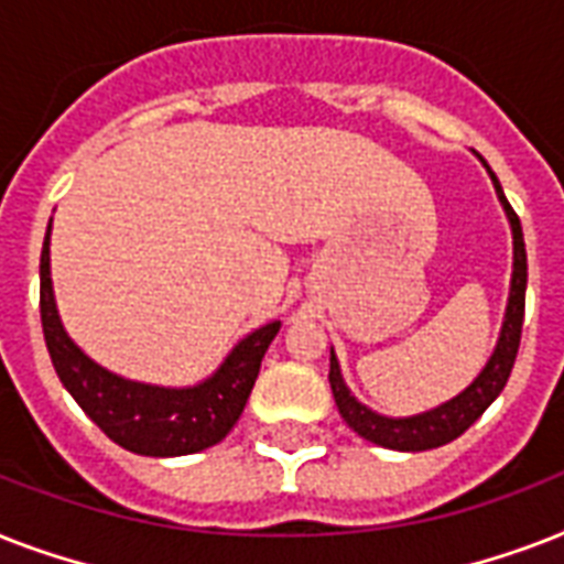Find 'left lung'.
<instances>
[{
	"label": "left lung",
	"mask_w": 564,
	"mask_h": 564,
	"mask_svg": "<svg viewBox=\"0 0 564 564\" xmlns=\"http://www.w3.org/2000/svg\"><path fill=\"white\" fill-rule=\"evenodd\" d=\"M482 161V158H480ZM486 172L491 175L495 193H498L503 210H507L509 228H512V283H509V301L507 316H503V327H500L498 345L495 354L486 362V369L477 375L465 392L451 398L447 403L436 406V410L421 412V415H410V419H389V415H377L366 403H360L351 394V389L345 386L343 371H339V360L330 351V389H334L336 406L345 424L357 433V436L369 438L380 447H392V451H430V447L447 445L456 436H463L465 430L471 427L474 421L480 419L482 412L489 410V403L503 392V386L509 380V371L516 366L518 345H521V325H524V295H527V248L524 234H521V219L512 210V204L507 202L503 187H500L498 175L489 170V163L482 161Z\"/></svg>",
	"instance_id": "1"
}]
</instances>
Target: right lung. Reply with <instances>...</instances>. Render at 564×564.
Instances as JSON below:
<instances>
[{
    "label": "right lung",
    "instance_id": "1",
    "mask_svg": "<svg viewBox=\"0 0 564 564\" xmlns=\"http://www.w3.org/2000/svg\"><path fill=\"white\" fill-rule=\"evenodd\" d=\"M48 230L40 254V322L48 357L64 389L75 398L96 427L119 447L140 456H187L216 445L246 410V401L260 375L265 348L281 330V322L257 327L239 339L219 369L187 389L126 380L93 362L66 336L52 292L48 272Z\"/></svg>",
    "mask_w": 564,
    "mask_h": 564
}]
</instances>
